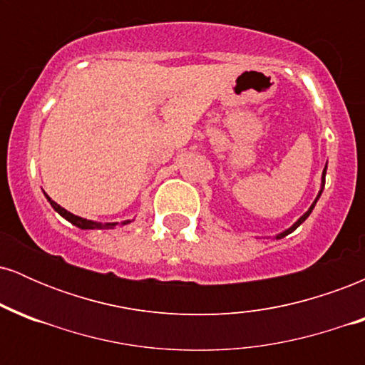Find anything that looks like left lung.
<instances>
[{
	"instance_id": "8db88e82",
	"label": "left lung",
	"mask_w": 365,
	"mask_h": 365,
	"mask_svg": "<svg viewBox=\"0 0 365 365\" xmlns=\"http://www.w3.org/2000/svg\"><path fill=\"white\" fill-rule=\"evenodd\" d=\"M326 168H328V163H326L324 170H322V177H321V190H319V194H317V197H316V200H314V202H312V206H311V207H309V211H307V212H305V215H304V216H300V217H299V220H297V221H295V223H293V225L290 226V228H288V230H284V232H283V233H279V235H276V238H283V237H287V235H288V233L295 232V230H297V228H299V226H300V225H302L305 220H307V217H309V215H311V212H312V209H314V206H316V202H317V200H319V197H321V194H322V187H324V182H326Z\"/></svg>"
}]
</instances>
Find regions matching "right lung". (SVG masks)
Returning a JSON list of instances; mask_svg holds the SVG:
<instances>
[{
	"label": "right lung",
	"mask_w": 365,
	"mask_h": 365,
	"mask_svg": "<svg viewBox=\"0 0 365 365\" xmlns=\"http://www.w3.org/2000/svg\"><path fill=\"white\" fill-rule=\"evenodd\" d=\"M46 199L49 200V204H51L53 209H54V211L58 212V215L63 216V217H65L66 221H70V223L75 225V226H77V228H81V230H103V228H115V226L118 225V223H96V221L86 220V217L75 216V215H72V212H70V211H66V209H63V207L60 206V204L54 202V200H53L51 197H49V195H46ZM128 223H130V221H123V223H121V225H128Z\"/></svg>",
	"instance_id": "1"
}]
</instances>
